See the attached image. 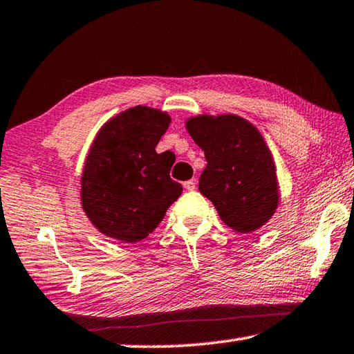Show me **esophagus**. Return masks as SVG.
Masks as SVG:
<instances>
[{"label":"esophagus","instance_id":"obj_1","mask_svg":"<svg viewBox=\"0 0 354 354\" xmlns=\"http://www.w3.org/2000/svg\"><path fill=\"white\" fill-rule=\"evenodd\" d=\"M195 187H196V181H195V179H189V181L184 183V189H185V190L192 192V190H195Z\"/></svg>","mask_w":354,"mask_h":354}]
</instances>
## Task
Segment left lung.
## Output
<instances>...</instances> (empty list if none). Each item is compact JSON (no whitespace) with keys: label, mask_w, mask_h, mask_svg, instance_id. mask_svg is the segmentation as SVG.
I'll return each mask as SVG.
<instances>
[{"label":"left lung","mask_w":354,"mask_h":354,"mask_svg":"<svg viewBox=\"0 0 354 354\" xmlns=\"http://www.w3.org/2000/svg\"><path fill=\"white\" fill-rule=\"evenodd\" d=\"M187 131L207 160L198 189L237 232L256 231L278 206L274 164L262 136L237 115L194 117Z\"/></svg>","instance_id":"left-lung-1"}]
</instances>
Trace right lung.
Returning <instances> with one entry per match:
<instances>
[{"label":"right lung","instance_id":"add662e5","mask_svg":"<svg viewBox=\"0 0 354 354\" xmlns=\"http://www.w3.org/2000/svg\"><path fill=\"white\" fill-rule=\"evenodd\" d=\"M170 117L136 106L109 120L93 140L82 173L81 201L88 220L107 237L136 243L162 221L183 185L171 164L156 153Z\"/></svg>","mask_w":354,"mask_h":354}]
</instances>
